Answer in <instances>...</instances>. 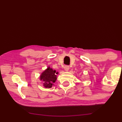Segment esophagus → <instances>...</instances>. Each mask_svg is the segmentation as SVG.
I'll list each match as a JSON object with an SVG mask.
<instances>
[{"label":"esophagus","instance_id":"esophagus-1","mask_svg":"<svg viewBox=\"0 0 122 122\" xmlns=\"http://www.w3.org/2000/svg\"><path fill=\"white\" fill-rule=\"evenodd\" d=\"M64 69H65V71H68L69 69V66H66L65 68H64Z\"/></svg>","mask_w":122,"mask_h":122}]
</instances>
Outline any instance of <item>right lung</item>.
Masks as SVG:
<instances>
[{
  "label": "right lung",
  "mask_w": 122,
  "mask_h": 122,
  "mask_svg": "<svg viewBox=\"0 0 122 122\" xmlns=\"http://www.w3.org/2000/svg\"><path fill=\"white\" fill-rule=\"evenodd\" d=\"M57 73H56V71H54L50 67H48L41 74L40 80L43 81L44 86L45 88H51L53 83H54L57 79L56 74Z\"/></svg>",
  "instance_id": "right-lung-1"
}]
</instances>
